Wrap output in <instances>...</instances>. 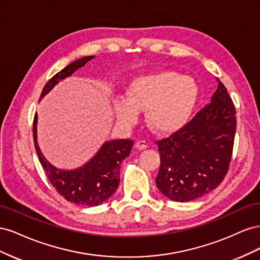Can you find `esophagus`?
Segmentation results:
<instances>
[{
  "label": "esophagus",
  "instance_id": "1",
  "mask_svg": "<svg viewBox=\"0 0 260 260\" xmlns=\"http://www.w3.org/2000/svg\"><path fill=\"white\" fill-rule=\"evenodd\" d=\"M136 147L139 149V151H142V149H145V148L147 147L146 141H144V140H139V141H137Z\"/></svg>",
  "mask_w": 260,
  "mask_h": 260
}]
</instances>
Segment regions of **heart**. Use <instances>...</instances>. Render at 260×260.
Returning a JSON list of instances; mask_svg holds the SVG:
<instances>
[{
    "instance_id": "1",
    "label": "heart",
    "mask_w": 260,
    "mask_h": 260,
    "mask_svg": "<svg viewBox=\"0 0 260 260\" xmlns=\"http://www.w3.org/2000/svg\"><path fill=\"white\" fill-rule=\"evenodd\" d=\"M128 99L114 102L117 119L136 122L139 111L146 109V121L154 131L172 132L187 122L199 99V85L193 78L171 70L137 77L127 90Z\"/></svg>"
}]
</instances>
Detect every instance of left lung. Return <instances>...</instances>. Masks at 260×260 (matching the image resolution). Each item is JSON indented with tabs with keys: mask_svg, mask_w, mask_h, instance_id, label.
Masks as SVG:
<instances>
[{
	"mask_svg": "<svg viewBox=\"0 0 260 260\" xmlns=\"http://www.w3.org/2000/svg\"><path fill=\"white\" fill-rule=\"evenodd\" d=\"M210 103L170 137L157 141L160 167L158 190L176 202H188L211 192L229 170L237 117L223 83Z\"/></svg>",
	"mask_w": 260,
	"mask_h": 260,
	"instance_id": "obj_1",
	"label": "left lung"
}]
</instances>
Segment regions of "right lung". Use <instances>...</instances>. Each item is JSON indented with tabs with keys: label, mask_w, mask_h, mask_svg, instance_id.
<instances>
[{
	"label": "right lung",
	"mask_w": 260,
	"mask_h": 260,
	"mask_svg": "<svg viewBox=\"0 0 260 260\" xmlns=\"http://www.w3.org/2000/svg\"><path fill=\"white\" fill-rule=\"evenodd\" d=\"M94 56H85L73 61L53 76L44 85L40 100L44 98L60 80L72 76L77 69L83 67ZM37 121L34 119L35 147L50 182L66 201L83 206H98L107 201L119 184L120 165L130 155L132 140L107 141L100 151L82 167L74 170H61L54 167L43 156L37 141Z\"/></svg>",
	"instance_id": "add662e5"
}]
</instances>
